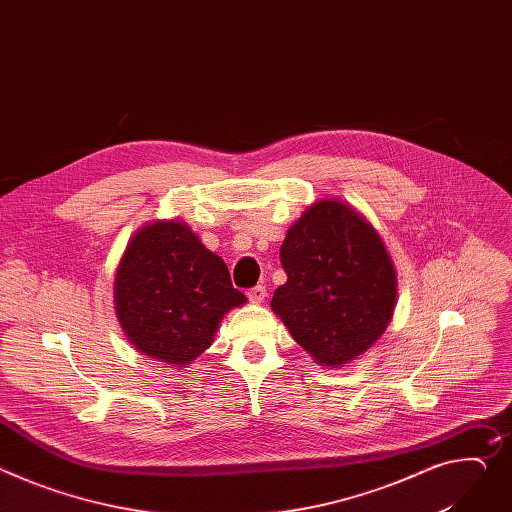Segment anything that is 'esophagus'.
I'll return each instance as SVG.
<instances>
[{
	"instance_id": "1",
	"label": "esophagus",
	"mask_w": 512,
	"mask_h": 512,
	"mask_svg": "<svg viewBox=\"0 0 512 512\" xmlns=\"http://www.w3.org/2000/svg\"><path fill=\"white\" fill-rule=\"evenodd\" d=\"M246 295H248V299H250L252 303H262L264 297H266V287H264V285H256V287L248 289Z\"/></svg>"
}]
</instances>
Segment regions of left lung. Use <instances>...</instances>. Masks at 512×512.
I'll use <instances>...</instances> for the list:
<instances>
[{
  "label": "left lung",
  "mask_w": 512,
  "mask_h": 512,
  "mask_svg": "<svg viewBox=\"0 0 512 512\" xmlns=\"http://www.w3.org/2000/svg\"><path fill=\"white\" fill-rule=\"evenodd\" d=\"M279 256L287 283L270 307L318 363L344 365L385 332L396 305V270L357 211L318 201L287 231Z\"/></svg>",
  "instance_id": "obj_1"
}]
</instances>
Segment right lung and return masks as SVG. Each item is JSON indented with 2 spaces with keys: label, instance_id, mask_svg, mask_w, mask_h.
I'll use <instances>...</instances> for the list:
<instances>
[{
  "label": "right lung",
  "instance_id": "right-lung-1",
  "mask_svg": "<svg viewBox=\"0 0 512 512\" xmlns=\"http://www.w3.org/2000/svg\"><path fill=\"white\" fill-rule=\"evenodd\" d=\"M114 303L139 352L182 367L209 348L219 320L246 297L188 225L155 221L129 242L116 270Z\"/></svg>",
  "mask_w": 512,
  "mask_h": 512
}]
</instances>
